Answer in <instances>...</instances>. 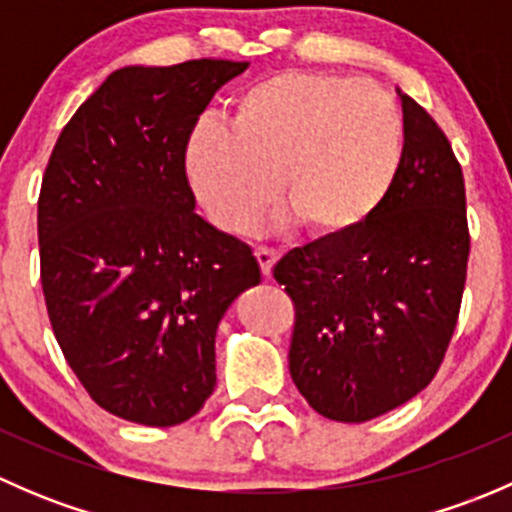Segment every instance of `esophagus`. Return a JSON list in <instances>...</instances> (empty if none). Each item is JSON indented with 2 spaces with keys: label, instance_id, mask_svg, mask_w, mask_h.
Wrapping results in <instances>:
<instances>
[{
  "label": "esophagus",
  "instance_id": "obj_1",
  "mask_svg": "<svg viewBox=\"0 0 512 512\" xmlns=\"http://www.w3.org/2000/svg\"><path fill=\"white\" fill-rule=\"evenodd\" d=\"M255 257H257V262H260V270H262V275L265 277H270L272 275V267H275V262H277V252L272 250V247H257L255 250Z\"/></svg>",
  "mask_w": 512,
  "mask_h": 512
}]
</instances>
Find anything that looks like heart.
I'll return each instance as SVG.
<instances>
[{"instance_id": "obj_1", "label": "heart", "mask_w": 512, "mask_h": 512, "mask_svg": "<svg viewBox=\"0 0 512 512\" xmlns=\"http://www.w3.org/2000/svg\"><path fill=\"white\" fill-rule=\"evenodd\" d=\"M404 156V118L386 89L329 71H280L232 101L230 128L203 121L185 146L195 198L220 230L242 232L275 203L314 240L359 230Z\"/></svg>"}]
</instances>
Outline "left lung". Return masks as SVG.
<instances>
[{"label":"left lung","instance_id":"left-lung-1","mask_svg":"<svg viewBox=\"0 0 512 512\" xmlns=\"http://www.w3.org/2000/svg\"><path fill=\"white\" fill-rule=\"evenodd\" d=\"M404 156L359 230L294 247L275 280L294 302L289 374L317 414L376 418L431 384L456 329L471 250L451 143L411 96Z\"/></svg>","mask_w":512,"mask_h":512}]
</instances>
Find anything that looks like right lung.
<instances>
[{
	"mask_svg": "<svg viewBox=\"0 0 512 512\" xmlns=\"http://www.w3.org/2000/svg\"><path fill=\"white\" fill-rule=\"evenodd\" d=\"M247 61L123 66L61 131L39 195L51 329L108 414L175 426L215 389V332L260 285L245 242L195 213L185 146Z\"/></svg>",
	"mask_w": 512,
	"mask_h": 512,
	"instance_id": "right-lung-1",
	"label": "right lung"
}]
</instances>
